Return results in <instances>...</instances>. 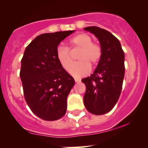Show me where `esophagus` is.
Masks as SVG:
<instances>
[{
    "instance_id": "esophagus-1",
    "label": "esophagus",
    "mask_w": 148,
    "mask_h": 148,
    "mask_svg": "<svg viewBox=\"0 0 148 148\" xmlns=\"http://www.w3.org/2000/svg\"><path fill=\"white\" fill-rule=\"evenodd\" d=\"M80 79H77V78H75V82H80Z\"/></svg>"
}]
</instances>
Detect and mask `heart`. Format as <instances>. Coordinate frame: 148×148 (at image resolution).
Returning <instances> with one entry per match:
<instances>
[{"instance_id": "1", "label": "heart", "mask_w": 148, "mask_h": 148, "mask_svg": "<svg viewBox=\"0 0 148 148\" xmlns=\"http://www.w3.org/2000/svg\"><path fill=\"white\" fill-rule=\"evenodd\" d=\"M69 47L59 46L56 49V58L66 71H70L72 59L69 49L79 48L81 51L77 59L79 61L71 69V73L75 77H82L89 73L91 66L98 64L102 56V49L99 44L92 42V38L85 33L79 34L69 40Z\"/></svg>"}]
</instances>
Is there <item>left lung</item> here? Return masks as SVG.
<instances>
[{
	"mask_svg": "<svg viewBox=\"0 0 148 148\" xmlns=\"http://www.w3.org/2000/svg\"><path fill=\"white\" fill-rule=\"evenodd\" d=\"M99 39L102 56L89 77L82 79L86 86L84 104L91 113L101 115L110 112L117 103L124 77V53L119 40L97 26L84 29Z\"/></svg>",
	"mask_w": 148,
	"mask_h": 148,
	"instance_id": "1",
	"label": "left lung"
}]
</instances>
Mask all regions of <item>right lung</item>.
<instances>
[{
	"mask_svg": "<svg viewBox=\"0 0 148 148\" xmlns=\"http://www.w3.org/2000/svg\"><path fill=\"white\" fill-rule=\"evenodd\" d=\"M73 32L40 35L26 47L21 59L19 75L25 100L31 111L44 120H56L66 112V99L75 80L59 64L56 49Z\"/></svg>",
	"mask_w": 148,
	"mask_h": 148,
	"instance_id": "right-lung-1",
	"label": "right lung"
}]
</instances>
